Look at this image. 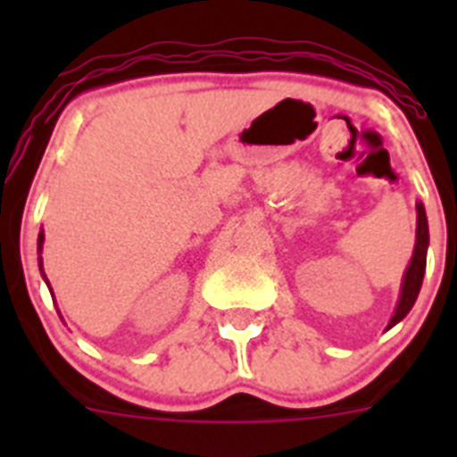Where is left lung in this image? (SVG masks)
<instances>
[{"label":"left lung","mask_w":457,"mask_h":457,"mask_svg":"<svg viewBox=\"0 0 457 457\" xmlns=\"http://www.w3.org/2000/svg\"><path fill=\"white\" fill-rule=\"evenodd\" d=\"M428 220H426V208L423 204H417V245H414V253H411V261L405 270V277H403L401 286V300H398V306L394 311V318H391L389 327L401 322L403 318L410 313V309L414 306L419 297V290H421L423 284V274H426V253H428Z\"/></svg>","instance_id":"8db88e82"}]
</instances>
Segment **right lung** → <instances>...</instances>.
Segmentation results:
<instances>
[{"label":"right lung","mask_w":457,"mask_h":457,"mask_svg":"<svg viewBox=\"0 0 457 457\" xmlns=\"http://www.w3.org/2000/svg\"><path fill=\"white\" fill-rule=\"evenodd\" d=\"M40 249H43V231H40V236H38V252ZM40 272H43V263H40ZM47 281V278H46Z\"/></svg>","instance_id":"add662e5"}]
</instances>
